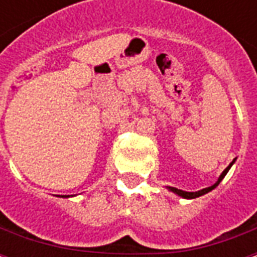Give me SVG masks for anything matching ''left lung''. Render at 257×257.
<instances>
[{
    "label": "left lung",
    "instance_id": "obj_1",
    "mask_svg": "<svg viewBox=\"0 0 257 257\" xmlns=\"http://www.w3.org/2000/svg\"><path fill=\"white\" fill-rule=\"evenodd\" d=\"M235 161V160H234ZM234 161L228 165V167L223 171V173H221L220 176H219V179H217V182H216L213 186H210V187H206V189H202V190H199V191H195V193H189V191H183V190H179V189H175V187H168V190L169 191H172V193L175 194H178V195H180L182 198H187V199H193V198H197V197H201V195H204V194L206 193H209V191H212L213 189H216L217 186H219V183H220L221 180H223V178L226 176L227 172L230 171V168H231V165L234 164Z\"/></svg>",
    "mask_w": 257,
    "mask_h": 257
}]
</instances>
